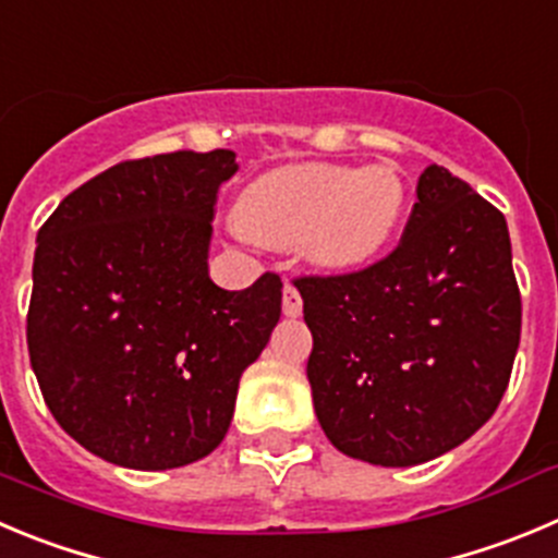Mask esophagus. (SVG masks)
I'll return each mask as SVG.
<instances>
[{
	"label": "esophagus",
	"mask_w": 558,
	"mask_h": 558,
	"mask_svg": "<svg viewBox=\"0 0 558 558\" xmlns=\"http://www.w3.org/2000/svg\"><path fill=\"white\" fill-rule=\"evenodd\" d=\"M282 310L288 317H299L301 310H304V301H301V293L295 290V284L284 282V293H282Z\"/></svg>",
	"instance_id": "esophagus-1"
}]
</instances>
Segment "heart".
Returning <instances> with one entry per match:
<instances>
[{
  "label": "heart",
  "instance_id": "heart-1",
  "mask_svg": "<svg viewBox=\"0 0 558 558\" xmlns=\"http://www.w3.org/2000/svg\"><path fill=\"white\" fill-rule=\"evenodd\" d=\"M408 189L391 163H293L259 174L238 199V225L268 246H301L328 270L367 265L397 235Z\"/></svg>",
  "mask_w": 558,
  "mask_h": 558
}]
</instances>
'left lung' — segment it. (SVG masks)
<instances>
[{"mask_svg":"<svg viewBox=\"0 0 558 558\" xmlns=\"http://www.w3.org/2000/svg\"><path fill=\"white\" fill-rule=\"evenodd\" d=\"M295 288L317 422L342 454L427 463L496 413L521 342V290L504 214L449 169L422 172L395 252Z\"/></svg>","mask_w":558,"mask_h":558,"instance_id":"obj_1","label":"left lung"}]
</instances>
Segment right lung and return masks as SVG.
I'll list each match as a JSON object with an SVG mask.
<instances>
[{"mask_svg":"<svg viewBox=\"0 0 558 558\" xmlns=\"http://www.w3.org/2000/svg\"><path fill=\"white\" fill-rule=\"evenodd\" d=\"M232 150L114 163L37 232L26 344L44 400L87 452L180 469L225 441L238 380L282 315V279L221 290L208 274Z\"/></svg>","mask_w":558,"mask_h":558,"instance_id":"add662e5","label":"right lung"}]
</instances>
